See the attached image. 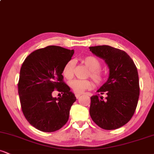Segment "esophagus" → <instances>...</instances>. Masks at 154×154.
<instances>
[{
  "mask_svg": "<svg viewBox=\"0 0 154 154\" xmlns=\"http://www.w3.org/2000/svg\"><path fill=\"white\" fill-rule=\"evenodd\" d=\"M80 94H79V93H76V94H75V97H76V98H79V97H80Z\"/></svg>",
  "mask_w": 154,
  "mask_h": 154,
  "instance_id": "obj_1",
  "label": "esophagus"
}]
</instances>
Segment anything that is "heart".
<instances>
[{
	"instance_id": "obj_1",
	"label": "heart",
	"mask_w": 154,
	"mask_h": 154,
	"mask_svg": "<svg viewBox=\"0 0 154 154\" xmlns=\"http://www.w3.org/2000/svg\"><path fill=\"white\" fill-rule=\"evenodd\" d=\"M82 61L85 66L90 70L88 76L93 79L97 85H100L103 82L104 75L103 72L100 71L102 63L100 60L95 56H88L83 58ZM74 69H75V61L73 60H69L67 61L63 68L62 75L63 77L67 79H71L74 76ZM69 85L75 93H82L87 90L92 89L94 86V84L91 79H85V80L74 79L69 82Z\"/></svg>"
}]
</instances>
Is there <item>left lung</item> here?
<instances>
[{"instance_id": "left-lung-1", "label": "left lung", "mask_w": 154, "mask_h": 154, "mask_svg": "<svg viewBox=\"0 0 154 154\" xmlns=\"http://www.w3.org/2000/svg\"><path fill=\"white\" fill-rule=\"evenodd\" d=\"M90 51L105 60L109 67L106 82L91 97L90 115L104 130L119 128L131 119L140 95L139 77L133 60L125 51L109 45L89 47ZM105 94L103 99L100 94Z\"/></svg>"}]
</instances>
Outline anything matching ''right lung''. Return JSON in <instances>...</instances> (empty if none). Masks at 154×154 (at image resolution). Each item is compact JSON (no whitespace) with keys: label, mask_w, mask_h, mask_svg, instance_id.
<instances>
[{"label":"right lung","mask_w":154,"mask_h":154,"mask_svg":"<svg viewBox=\"0 0 154 154\" xmlns=\"http://www.w3.org/2000/svg\"><path fill=\"white\" fill-rule=\"evenodd\" d=\"M74 50L49 45L31 53L23 62L18 82L21 107L28 122L40 131L55 132L67 122L76 100L63 82L62 70ZM55 90L63 96L53 98Z\"/></svg>","instance_id":"right-lung-1"}]
</instances>
